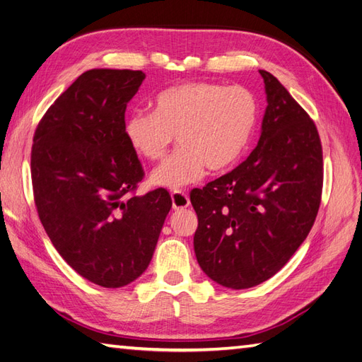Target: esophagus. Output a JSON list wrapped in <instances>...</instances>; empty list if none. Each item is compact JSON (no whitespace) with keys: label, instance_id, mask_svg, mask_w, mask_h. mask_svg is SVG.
<instances>
[{"label":"esophagus","instance_id":"34e87169","mask_svg":"<svg viewBox=\"0 0 362 362\" xmlns=\"http://www.w3.org/2000/svg\"><path fill=\"white\" fill-rule=\"evenodd\" d=\"M171 200H173V208L174 209H183L189 206V197L187 192L183 191H173L171 192Z\"/></svg>","mask_w":362,"mask_h":362}]
</instances>
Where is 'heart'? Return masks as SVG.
Segmentation results:
<instances>
[{"label":"heart","instance_id":"b5f03b06","mask_svg":"<svg viewBox=\"0 0 362 362\" xmlns=\"http://www.w3.org/2000/svg\"><path fill=\"white\" fill-rule=\"evenodd\" d=\"M154 111H133L124 124L132 150L156 160L175 136L179 148L150 174L154 187L182 189L197 182L205 168L223 171L247 148L257 125L254 95L242 86L183 82L157 93Z\"/></svg>","mask_w":362,"mask_h":362}]
</instances>
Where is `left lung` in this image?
<instances>
[{"instance_id":"1","label":"left lung","mask_w":362,"mask_h":362,"mask_svg":"<svg viewBox=\"0 0 362 362\" xmlns=\"http://www.w3.org/2000/svg\"><path fill=\"white\" fill-rule=\"evenodd\" d=\"M260 141L235 170L191 191L197 262L212 281L269 280L310 233L322 189L321 141L309 115L269 71Z\"/></svg>"}]
</instances>
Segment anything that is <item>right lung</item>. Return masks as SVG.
Listing matches in <instances>:
<instances>
[{"label": "right lung", "instance_id": "1", "mask_svg": "<svg viewBox=\"0 0 362 362\" xmlns=\"http://www.w3.org/2000/svg\"><path fill=\"white\" fill-rule=\"evenodd\" d=\"M141 70L93 69L54 100L36 128L32 183L40 220L81 276L122 287L150 264L173 206L165 189L124 199L144 177L124 134Z\"/></svg>", "mask_w": 362, "mask_h": 362}]
</instances>
